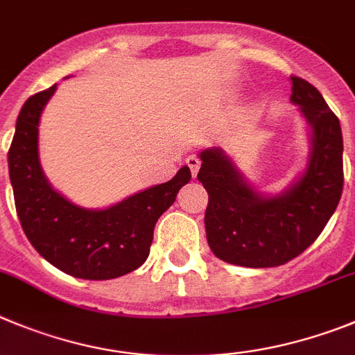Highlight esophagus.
<instances>
[{
  "label": "esophagus",
  "instance_id": "esophagus-1",
  "mask_svg": "<svg viewBox=\"0 0 355 355\" xmlns=\"http://www.w3.org/2000/svg\"><path fill=\"white\" fill-rule=\"evenodd\" d=\"M187 165L188 167H190V171H191V175H197V172H199V167H200V160L199 158H197V156H188L187 158Z\"/></svg>",
  "mask_w": 355,
  "mask_h": 355
}]
</instances>
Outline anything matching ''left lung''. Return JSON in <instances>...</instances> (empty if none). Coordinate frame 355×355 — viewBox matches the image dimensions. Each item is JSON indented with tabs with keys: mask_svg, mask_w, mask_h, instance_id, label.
<instances>
[{
	"mask_svg": "<svg viewBox=\"0 0 355 355\" xmlns=\"http://www.w3.org/2000/svg\"><path fill=\"white\" fill-rule=\"evenodd\" d=\"M291 100L311 128L306 172L288 190L264 197L246 184L222 149L200 153L197 180L209 195L206 234L218 259L243 268L287 264L320 236L343 191L340 119L308 80L292 76Z\"/></svg>",
	"mask_w": 355,
	"mask_h": 355,
	"instance_id": "1",
	"label": "left lung"
}]
</instances>
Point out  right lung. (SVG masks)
<instances>
[{"label": "right lung", "instance_id": "1", "mask_svg": "<svg viewBox=\"0 0 355 355\" xmlns=\"http://www.w3.org/2000/svg\"><path fill=\"white\" fill-rule=\"evenodd\" d=\"M56 86L29 96L19 112L8 149L17 216L33 248L54 268L83 279H112L146 262L158 218L191 180L181 167L171 181L102 211L68 202L45 180L38 162V121Z\"/></svg>", "mask_w": 355, "mask_h": 355}]
</instances>
